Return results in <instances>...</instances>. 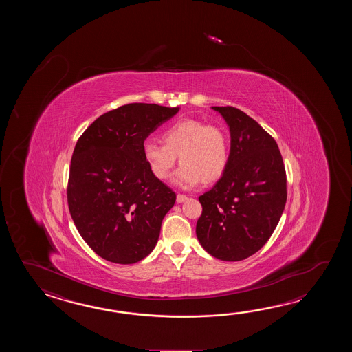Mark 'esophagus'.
Masks as SVG:
<instances>
[{
    "label": "esophagus",
    "instance_id": "34e87169",
    "mask_svg": "<svg viewBox=\"0 0 352 352\" xmlns=\"http://www.w3.org/2000/svg\"><path fill=\"white\" fill-rule=\"evenodd\" d=\"M188 197H187L186 195L177 194V196H176V201L179 202V204L186 201Z\"/></svg>",
    "mask_w": 352,
    "mask_h": 352
}]
</instances>
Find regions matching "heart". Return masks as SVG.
Masks as SVG:
<instances>
[{
	"label": "heart",
	"instance_id": "1",
	"mask_svg": "<svg viewBox=\"0 0 352 352\" xmlns=\"http://www.w3.org/2000/svg\"><path fill=\"white\" fill-rule=\"evenodd\" d=\"M164 144L147 141L143 156L151 173L166 179L176 165L177 156L184 165L175 176L179 186H197L201 179L210 184L223 176L229 162V138L217 124L194 118L179 120L161 135Z\"/></svg>",
	"mask_w": 352,
	"mask_h": 352
}]
</instances>
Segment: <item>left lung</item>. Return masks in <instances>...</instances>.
Returning <instances> with one entry per match:
<instances>
[{
	"label": "left lung",
	"mask_w": 352,
	"mask_h": 352,
	"mask_svg": "<svg viewBox=\"0 0 352 352\" xmlns=\"http://www.w3.org/2000/svg\"><path fill=\"white\" fill-rule=\"evenodd\" d=\"M230 131V155L215 186L199 197L201 247L220 261L238 262L268 241L287 201L285 164L274 138L234 107H212Z\"/></svg>",
	"instance_id": "left-lung-1"
}]
</instances>
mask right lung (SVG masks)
I'll return each instance as SVG.
<instances>
[{
	"label": "right lung",
	"mask_w": 352,
	"mask_h": 352,
	"mask_svg": "<svg viewBox=\"0 0 352 352\" xmlns=\"http://www.w3.org/2000/svg\"><path fill=\"white\" fill-rule=\"evenodd\" d=\"M179 109L122 105L94 120L75 144L69 211L82 239L108 262H140L157 244L176 194L151 173L143 144Z\"/></svg>",
	"instance_id": "right-lung-1"
}]
</instances>
